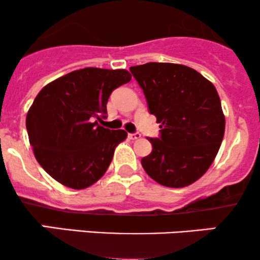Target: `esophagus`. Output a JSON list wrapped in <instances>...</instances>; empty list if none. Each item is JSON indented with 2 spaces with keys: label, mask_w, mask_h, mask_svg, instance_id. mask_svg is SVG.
Returning <instances> with one entry per match:
<instances>
[{
  "label": "esophagus",
  "mask_w": 260,
  "mask_h": 260,
  "mask_svg": "<svg viewBox=\"0 0 260 260\" xmlns=\"http://www.w3.org/2000/svg\"><path fill=\"white\" fill-rule=\"evenodd\" d=\"M127 137H129L130 140H137V139H140V137H141V135H140L139 133H134V134H129Z\"/></svg>",
  "instance_id": "obj_1"
}]
</instances>
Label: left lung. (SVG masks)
<instances>
[{"label": "left lung", "mask_w": 260, "mask_h": 260, "mask_svg": "<svg viewBox=\"0 0 260 260\" xmlns=\"http://www.w3.org/2000/svg\"><path fill=\"white\" fill-rule=\"evenodd\" d=\"M148 112L160 123L159 136L148 137L152 152L141 159L145 172L167 187H185L208 170L220 148L225 117L216 88L181 64L131 67Z\"/></svg>", "instance_id": "1"}]
</instances>
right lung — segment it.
Masks as SVG:
<instances>
[{
	"label": "right lung",
	"instance_id": "right-lung-1",
	"mask_svg": "<svg viewBox=\"0 0 260 260\" xmlns=\"http://www.w3.org/2000/svg\"><path fill=\"white\" fill-rule=\"evenodd\" d=\"M131 80L124 69L85 68L40 91L26 115L30 145L46 173L67 187L81 190L105 175L114 149L126 139L97 120L107 117L115 88Z\"/></svg>",
	"mask_w": 260,
	"mask_h": 260
}]
</instances>
